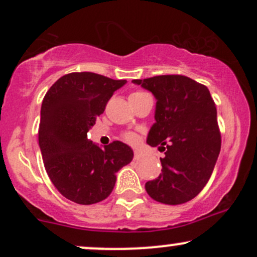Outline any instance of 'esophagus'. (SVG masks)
<instances>
[{"label":"esophagus","mask_w":257,"mask_h":257,"mask_svg":"<svg viewBox=\"0 0 257 257\" xmlns=\"http://www.w3.org/2000/svg\"><path fill=\"white\" fill-rule=\"evenodd\" d=\"M141 158H142V154H141V153L137 152V150H136V152H134V159L139 160V159H141Z\"/></svg>","instance_id":"1"}]
</instances>
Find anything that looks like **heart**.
I'll return each instance as SVG.
<instances>
[{"label":"heart","mask_w":257,"mask_h":257,"mask_svg":"<svg viewBox=\"0 0 257 257\" xmlns=\"http://www.w3.org/2000/svg\"><path fill=\"white\" fill-rule=\"evenodd\" d=\"M144 94H148V93L142 92V90H136V92L132 93L131 98L141 97V95H144ZM123 138L125 139L126 142H129V143H136V142H137V136L134 133H124L123 134Z\"/></svg>","instance_id":"heart-1"}]
</instances>
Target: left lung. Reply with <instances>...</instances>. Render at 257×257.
Returning <instances> with one entry per match:
<instances>
[{
  "label": "left lung",
  "mask_w": 257,
  "mask_h": 257,
  "mask_svg": "<svg viewBox=\"0 0 257 257\" xmlns=\"http://www.w3.org/2000/svg\"><path fill=\"white\" fill-rule=\"evenodd\" d=\"M133 82L157 98L147 143L165 152L162 174L148 181L145 190L159 203H186L206 185L221 148L214 99L206 85L180 74Z\"/></svg>",
  "instance_id": "obj_1"
}]
</instances>
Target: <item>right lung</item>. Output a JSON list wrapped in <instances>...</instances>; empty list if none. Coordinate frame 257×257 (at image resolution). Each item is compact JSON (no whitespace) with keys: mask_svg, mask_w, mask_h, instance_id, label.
Listing matches in <instances>:
<instances>
[{"mask_svg":"<svg viewBox=\"0 0 257 257\" xmlns=\"http://www.w3.org/2000/svg\"><path fill=\"white\" fill-rule=\"evenodd\" d=\"M125 83L73 72L61 77L43 98L38 131L43 164L68 200L90 205L107 199L115 185V173L133 159V150L121 142L102 149L87 137L113 93Z\"/></svg>","mask_w":257,"mask_h":257,"instance_id":"add662e5","label":"right lung"}]
</instances>
